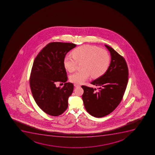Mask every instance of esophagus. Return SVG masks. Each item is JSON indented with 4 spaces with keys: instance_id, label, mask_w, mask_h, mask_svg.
<instances>
[{
    "instance_id": "obj_1",
    "label": "esophagus",
    "mask_w": 155,
    "mask_h": 155,
    "mask_svg": "<svg viewBox=\"0 0 155 155\" xmlns=\"http://www.w3.org/2000/svg\"><path fill=\"white\" fill-rule=\"evenodd\" d=\"M74 86H75V87H80L81 85H80L78 84H74Z\"/></svg>"
}]
</instances>
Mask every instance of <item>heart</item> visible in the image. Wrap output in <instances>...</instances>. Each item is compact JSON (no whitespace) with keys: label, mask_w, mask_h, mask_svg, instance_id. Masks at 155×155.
Instances as JSON below:
<instances>
[{"label":"heart","mask_w":155,"mask_h":155,"mask_svg":"<svg viewBox=\"0 0 155 155\" xmlns=\"http://www.w3.org/2000/svg\"><path fill=\"white\" fill-rule=\"evenodd\" d=\"M71 54L66 55L64 59V65L68 71H74L78 63H82V69L70 76L71 81L75 84H81L90 75L93 78L101 77L106 72L110 63L108 51L97 46L85 45L74 49Z\"/></svg>","instance_id":"heart-1"}]
</instances>
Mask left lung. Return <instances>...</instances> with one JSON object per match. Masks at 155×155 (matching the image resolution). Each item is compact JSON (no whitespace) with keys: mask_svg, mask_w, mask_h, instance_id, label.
Here are the masks:
<instances>
[{"mask_svg":"<svg viewBox=\"0 0 155 155\" xmlns=\"http://www.w3.org/2000/svg\"><path fill=\"white\" fill-rule=\"evenodd\" d=\"M110 52L111 61L106 72L91 82L99 86L96 89L82 85L84 90L82 98L86 111L96 117L110 114L120 104L127 88L128 69L123 56L112 47L105 45Z\"/></svg>","mask_w":155,"mask_h":155,"instance_id":"left-lung-1","label":"left lung"}]
</instances>
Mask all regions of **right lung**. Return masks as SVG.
I'll return each instance as SVG.
<instances>
[{
  "label": "right lung",
  "instance_id": "obj_1",
  "mask_svg": "<svg viewBox=\"0 0 155 155\" xmlns=\"http://www.w3.org/2000/svg\"><path fill=\"white\" fill-rule=\"evenodd\" d=\"M76 46L72 43L50 42L34 60L30 78L31 93L39 108L50 116H59L68 107V98L73 93L74 85L66 82L68 77L64 59ZM57 82L65 84L63 88H57Z\"/></svg>",
  "mask_w": 155,
  "mask_h": 155
}]
</instances>
